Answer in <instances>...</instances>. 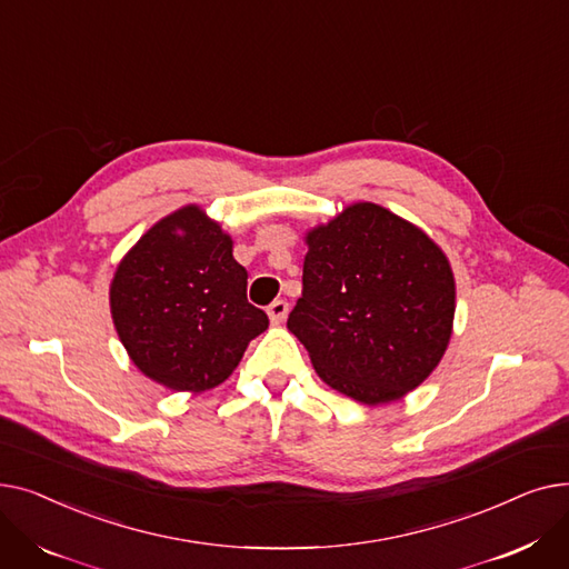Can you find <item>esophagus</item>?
<instances>
[{
  "instance_id": "esophagus-1",
  "label": "esophagus",
  "mask_w": 569,
  "mask_h": 569,
  "mask_svg": "<svg viewBox=\"0 0 569 569\" xmlns=\"http://www.w3.org/2000/svg\"><path fill=\"white\" fill-rule=\"evenodd\" d=\"M267 316L272 320V325H281L288 318V302L286 300H274L267 307Z\"/></svg>"
}]
</instances>
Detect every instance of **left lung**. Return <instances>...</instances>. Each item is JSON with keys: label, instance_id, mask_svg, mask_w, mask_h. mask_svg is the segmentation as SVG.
<instances>
[{"label": "left lung", "instance_id": "8db88e82", "mask_svg": "<svg viewBox=\"0 0 569 569\" xmlns=\"http://www.w3.org/2000/svg\"><path fill=\"white\" fill-rule=\"evenodd\" d=\"M302 297L288 330L337 392L390 403L438 367L452 337L455 274L433 239L373 202L307 234Z\"/></svg>", "mask_w": 569, "mask_h": 569}]
</instances>
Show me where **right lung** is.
Returning <instances> with one entry per match:
<instances>
[{
  "label": "right lung",
  "instance_id": "obj_1",
  "mask_svg": "<svg viewBox=\"0 0 569 569\" xmlns=\"http://www.w3.org/2000/svg\"><path fill=\"white\" fill-rule=\"evenodd\" d=\"M247 279L230 234L198 204L154 223L110 283L112 322L131 362L174 392L221 385L269 325L247 300Z\"/></svg>",
  "mask_w": 569,
  "mask_h": 569
}]
</instances>
